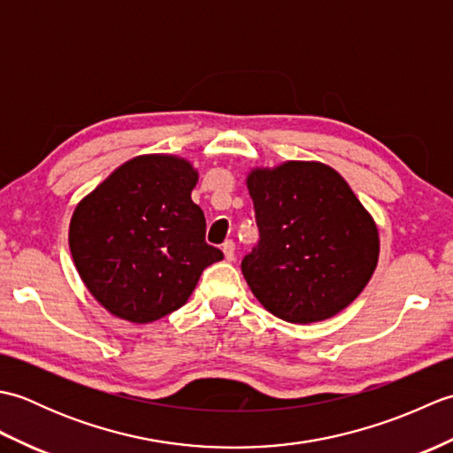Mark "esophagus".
Returning a JSON list of instances; mask_svg holds the SVG:
<instances>
[{"label": "esophagus", "mask_w": 453, "mask_h": 453, "mask_svg": "<svg viewBox=\"0 0 453 453\" xmlns=\"http://www.w3.org/2000/svg\"><path fill=\"white\" fill-rule=\"evenodd\" d=\"M221 251H224V257L226 261H235V243L234 242H226L224 245H221Z\"/></svg>", "instance_id": "obj_1"}]
</instances>
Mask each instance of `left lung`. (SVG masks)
Returning <instances> with one entry per match:
<instances>
[{
	"instance_id": "1",
	"label": "left lung",
	"mask_w": 453,
	"mask_h": 453,
	"mask_svg": "<svg viewBox=\"0 0 453 453\" xmlns=\"http://www.w3.org/2000/svg\"><path fill=\"white\" fill-rule=\"evenodd\" d=\"M258 226L242 263L266 311L317 323L350 305L380 258L378 226L339 173L321 161H284L247 173Z\"/></svg>"
}]
</instances>
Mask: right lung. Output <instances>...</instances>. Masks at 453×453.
<instances>
[{"label": "right lung", "mask_w": 453, "mask_h": 453, "mask_svg": "<svg viewBox=\"0 0 453 453\" xmlns=\"http://www.w3.org/2000/svg\"><path fill=\"white\" fill-rule=\"evenodd\" d=\"M196 182L188 159L146 153L78 202L67 235L73 265L111 315L157 321L185 305L202 271L224 258L204 242V211L190 198Z\"/></svg>", "instance_id": "right-lung-1"}]
</instances>
